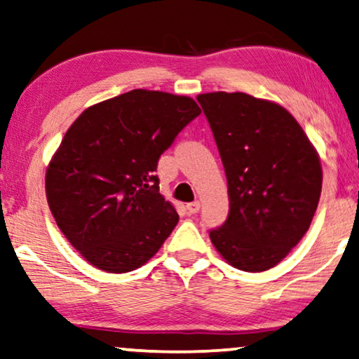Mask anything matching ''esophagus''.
Returning a JSON list of instances; mask_svg holds the SVG:
<instances>
[{"mask_svg": "<svg viewBox=\"0 0 359 359\" xmlns=\"http://www.w3.org/2000/svg\"><path fill=\"white\" fill-rule=\"evenodd\" d=\"M186 209H188L189 214H196V212L199 211V209H201V203H199V201H193V203L186 204Z\"/></svg>", "mask_w": 359, "mask_h": 359, "instance_id": "1", "label": "esophagus"}]
</instances>
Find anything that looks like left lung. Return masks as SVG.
Instances as JSON below:
<instances>
[{
  "label": "left lung",
  "instance_id": "1",
  "mask_svg": "<svg viewBox=\"0 0 359 359\" xmlns=\"http://www.w3.org/2000/svg\"><path fill=\"white\" fill-rule=\"evenodd\" d=\"M227 178L229 216L209 232L232 267H276L309 231L322 193V163L290 111L244 92L199 94Z\"/></svg>",
  "mask_w": 359,
  "mask_h": 359
}]
</instances>
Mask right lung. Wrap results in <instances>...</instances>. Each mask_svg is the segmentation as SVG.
<instances>
[{
    "label": "right lung",
    "instance_id": "obj_1",
    "mask_svg": "<svg viewBox=\"0 0 359 359\" xmlns=\"http://www.w3.org/2000/svg\"><path fill=\"white\" fill-rule=\"evenodd\" d=\"M199 114L191 97L135 88L69 127L46 170V198L88 264L125 273L160 250L180 216L160 194L158 160Z\"/></svg>",
    "mask_w": 359,
    "mask_h": 359
}]
</instances>
